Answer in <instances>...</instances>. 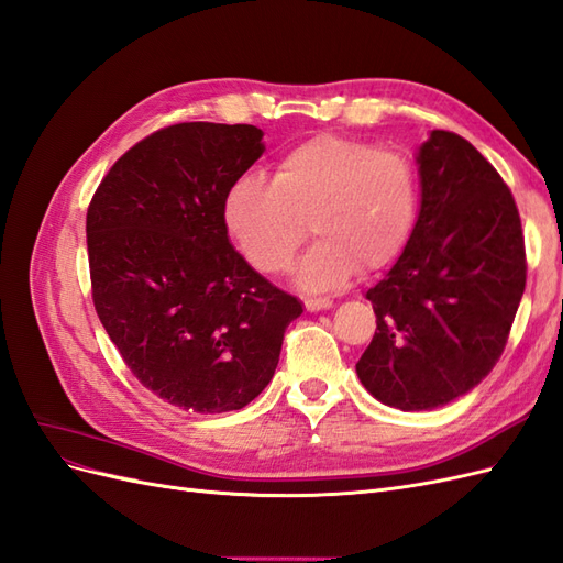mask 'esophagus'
I'll list each match as a JSON object with an SVG mask.
<instances>
[{
    "mask_svg": "<svg viewBox=\"0 0 563 563\" xmlns=\"http://www.w3.org/2000/svg\"><path fill=\"white\" fill-rule=\"evenodd\" d=\"M331 305H333L331 298H308V300H305V310H308V312H319V310L331 308Z\"/></svg>",
    "mask_w": 563,
    "mask_h": 563,
    "instance_id": "esophagus-1",
    "label": "esophagus"
}]
</instances>
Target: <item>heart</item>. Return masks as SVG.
<instances>
[{
	"instance_id": "1",
	"label": "heart",
	"mask_w": 563,
	"mask_h": 563,
	"mask_svg": "<svg viewBox=\"0 0 563 563\" xmlns=\"http://www.w3.org/2000/svg\"><path fill=\"white\" fill-rule=\"evenodd\" d=\"M420 213V174L399 150L323 133L279 157L272 183L242 176L223 203L225 228L263 275L294 267L308 240L298 279L333 291L362 267L385 269L408 246Z\"/></svg>"
}]
</instances>
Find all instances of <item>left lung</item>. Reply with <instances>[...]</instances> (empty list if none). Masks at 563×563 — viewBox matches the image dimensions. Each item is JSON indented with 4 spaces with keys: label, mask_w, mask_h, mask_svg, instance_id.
<instances>
[{
    "label": "left lung",
    "mask_w": 563,
    "mask_h": 563,
    "mask_svg": "<svg viewBox=\"0 0 563 563\" xmlns=\"http://www.w3.org/2000/svg\"><path fill=\"white\" fill-rule=\"evenodd\" d=\"M420 216L387 277L368 288L378 329L356 362L373 397L401 411L444 406L505 352L526 288L512 192L463 135L420 147Z\"/></svg>",
    "instance_id": "left-lung-1"
}]
</instances>
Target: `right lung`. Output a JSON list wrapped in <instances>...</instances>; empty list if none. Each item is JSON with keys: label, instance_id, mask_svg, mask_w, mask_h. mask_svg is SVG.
<instances>
[{"label": "right lung", "instance_id": "obj_1", "mask_svg": "<svg viewBox=\"0 0 563 563\" xmlns=\"http://www.w3.org/2000/svg\"><path fill=\"white\" fill-rule=\"evenodd\" d=\"M261 139L251 124L164 126L112 164L89 203L100 323L143 387L183 411H240L258 397L302 312L228 240L223 203Z\"/></svg>", "mask_w": 563, "mask_h": 563}]
</instances>
